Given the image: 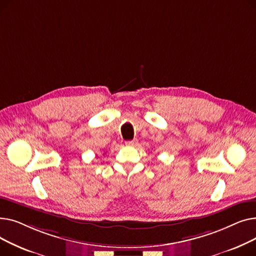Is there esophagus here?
Segmentation results:
<instances>
[{
  "instance_id": "1",
  "label": "esophagus",
  "mask_w": 256,
  "mask_h": 256,
  "mask_svg": "<svg viewBox=\"0 0 256 256\" xmlns=\"http://www.w3.org/2000/svg\"><path fill=\"white\" fill-rule=\"evenodd\" d=\"M136 143H137V140H130V141H126V146H134Z\"/></svg>"
}]
</instances>
